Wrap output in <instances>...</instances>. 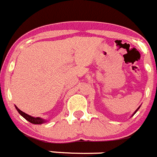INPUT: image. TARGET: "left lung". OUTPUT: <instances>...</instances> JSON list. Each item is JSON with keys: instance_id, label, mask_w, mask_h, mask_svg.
Here are the masks:
<instances>
[{"instance_id": "8db88e82", "label": "left lung", "mask_w": 157, "mask_h": 157, "mask_svg": "<svg viewBox=\"0 0 157 157\" xmlns=\"http://www.w3.org/2000/svg\"><path fill=\"white\" fill-rule=\"evenodd\" d=\"M140 107H139V108H138V109H136V111H135V112H134L133 115H134V114H135V113H136V112H137V111H138V109H140ZM133 115H132V116H133Z\"/></svg>"}]
</instances>
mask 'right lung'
<instances>
[{
    "label": "right lung",
    "mask_w": 157,
    "mask_h": 157,
    "mask_svg": "<svg viewBox=\"0 0 157 157\" xmlns=\"http://www.w3.org/2000/svg\"><path fill=\"white\" fill-rule=\"evenodd\" d=\"M15 108L17 110V112L19 113V114L21 115V116H23L24 118H25L26 120H28V122H30L31 123H33V124H41V123H44V122H46V120H44V119H41V118H39V117H32V116H29V115L26 114L25 113H24V112H22L21 110L19 109L18 108H17V106L15 105Z\"/></svg>",
    "instance_id": "obj_1"
}]
</instances>
